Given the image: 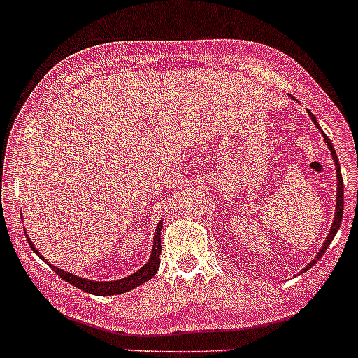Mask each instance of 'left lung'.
Wrapping results in <instances>:
<instances>
[{"label":"left lung","instance_id":"1","mask_svg":"<svg viewBox=\"0 0 358 358\" xmlns=\"http://www.w3.org/2000/svg\"><path fill=\"white\" fill-rule=\"evenodd\" d=\"M310 116H312V120H314V122H315L314 115H310ZM315 125H317V122H315ZM317 127H319V125H317ZM322 138H324V141H327L328 148H330V152H331V157H334L335 164H337V202H335V218H334V224H331V229H330V233H328V238L324 240V245H322L321 251L317 252V258H321V256L324 255V251H327V249H328V245H330V242H331V240H334L335 233H337V229H339V227H341V220H343V211H344V185H343V176H341L339 159H337V154H335V148H334V145H331V141L328 140V136H327V134H322ZM314 264H315V260H314V262H310L308 267H306V268H310ZM306 268H305V271H306Z\"/></svg>","mask_w":358,"mask_h":358}]
</instances>
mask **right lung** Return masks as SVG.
I'll return each instance as SVG.
<instances>
[{"label": "right lung", "mask_w": 358, "mask_h": 358, "mask_svg": "<svg viewBox=\"0 0 358 358\" xmlns=\"http://www.w3.org/2000/svg\"><path fill=\"white\" fill-rule=\"evenodd\" d=\"M159 231H161V224L156 227V236H154V249H152V255H150V260L143 265V267L138 271V273L131 274L129 278H123V280H116V281H90L85 280V278H78L75 274H69L66 271H61V268L53 267L52 264H46L55 271L59 276L62 278L64 281L75 285L77 289L84 290V292H90V294H96V296H115V294H123V292H129V290L136 289V287L143 285L145 281L152 280V278L156 276L157 268H159V256H161V236H159ZM28 238V236H27ZM28 243H30L31 251H36L37 249L34 248V243L31 240L28 238ZM39 255V252H37ZM43 258V256H41Z\"/></svg>", "instance_id": "obj_1"}]
</instances>
